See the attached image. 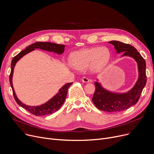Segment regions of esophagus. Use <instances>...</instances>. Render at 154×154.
<instances>
[{
  "label": "esophagus",
  "mask_w": 154,
  "mask_h": 154,
  "mask_svg": "<svg viewBox=\"0 0 154 154\" xmlns=\"http://www.w3.org/2000/svg\"><path fill=\"white\" fill-rule=\"evenodd\" d=\"M82 81L83 82L87 83V82H89L90 80H89V79H88V78H87V77H84L82 78Z\"/></svg>",
  "instance_id": "esophagus-1"
}]
</instances>
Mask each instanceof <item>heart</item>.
<instances>
[{
    "label": "heart",
    "mask_w": 154,
    "mask_h": 154,
    "mask_svg": "<svg viewBox=\"0 0 154 154\" xmlns=\"http://www.w3.org/2000/svg\"><path fill=\"white\" fill-rule=\"evenodd\" d=\"M110 54L105 47L83 48L70 54L69 61L71 66L82 70L88 66L92 72H99L106 67L110 60Z\"/></svg>",
    "instance_id": "1"
}]
</instances>
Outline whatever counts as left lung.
<instances>
[{
  "mask_svg": "<svg viewBox=\"0 0 154 154\" xmlns=\"http://www.w3.org/2000/svg\"><path fill=\"white\" fill-rule=\"evenodd\" d=\"M109 43L114 46L117 54L124 53L123 56L132 57L137 63L139 78L134 87L126 93H115L103 88L98 82H95V91L92 102L95 107L100 110L117 112L124 110L134 106L139 101L143 88L147 82L146 63L142 55L132 45L116 40Z\"/></svg>",
  "mask_w": 154,
  "mask_h": 154,
  "instance_id": "left-lung-1",
  "label": "left lung"
}]
</instances>
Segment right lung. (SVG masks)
<instances>
[{
  "label": "right lung",
  "mask_w": 154,
  "mask_h": 154,
  "mask_svg": "<svg viewBox=\"0 0 154 154\" xmlns=\"http://www.w3.org/2000/svg\"><path fill=\"white\" fill-rule=\"evenodd\" d=\"M65 47L66 46L64 45L57 44L52 43V42H37L35 44H33L27 47L26 49L21 51L19 54H18L17 55L15 56L12 60L11 72L10 77H9V81H10V84L12 89L14 99L16 102H17L20 107L28 110L32 114L37 116H40L51 114L52 113L57 111L62 106V104L63 103L65 100H66L68 89L69 87L71 85V84H72V82L65 84L62 88H60L59 92L55 96H54V97H52L51 99L47 101L46 103L41 105V106H27V105L23 103L19 100L17 95L15 94L14 88L13 87L12 76H13L14 69L15 67V64L23 55H26L27 54L29 53L32 51H34L35 48H40V49H42L44 51L53 52L57 54H62L63 53Z\"/></svg>",
  "instance_id": "right-lung-1"
}]
</instances>
